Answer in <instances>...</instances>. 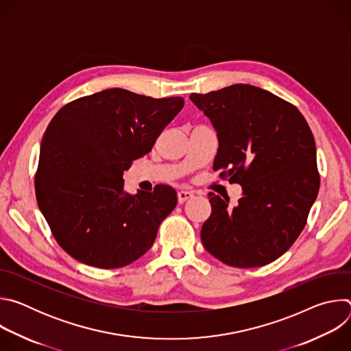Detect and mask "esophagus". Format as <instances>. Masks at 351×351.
Returning <instances> with one entry per match:
<instances>
[{
    "mask_svg": "<svg viewBox=\"0 0 351 351\" xmlns=\"http://www.w3.org/2000/svg\"><path fill=\"white\" fill-rule=\"evenodd\" d=\"M194 194L191 193V191H186V190H180L179 193H178V202L180 203V204H183L184 202H187L189 198H191Z\"/></svg>",
    "mask_w": 351,
    "mask_h": 351,
    "instance_id": "34e87169",
    "label": "esophagus"
}]
</instances>
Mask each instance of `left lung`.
Segmentation results:
<instances>
[{
    "label": "left lung",
    "instance_id": "8db88e82",
    "mask_svg": "<svg viewBox=\"0 0 351 351\" xmlns=\"http://www.w3.org/2000/svg\"><path fill=\"white\" fill-rule=\"evenodd\" d=\"M218 136L213 169L241 186L234 207L208 193L211 215L202 228L207 252L226 265H267L295 241L319 190L317 148L300 111L275 94L232 84L190 94Z\"/></svg>",
    "mask_w": 351,
    "mask_h": 351
}]
</instances>
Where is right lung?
<instances>
[{
	"mask_svg": "<svg viewBox=\"0 0 351 351\" xmlns=\"http://www.w3.org/2000/svg\"><path fill=\"white\" fill-rule=\"evenodd\" d=\"M184 106L107 88L62 107L47 126L36 173L37 204L58 244L103 269L132 264L152 248L178 203L175 189H123V172L144 157Z\"/></svg>",
	"mask_w": 351,
	"mask_h": 351,
	"instance_id": "right-lung-1",
	"label": "right lung"
}]
</instances>
